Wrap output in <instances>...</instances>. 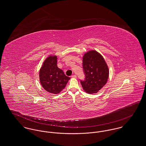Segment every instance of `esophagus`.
<instances>
[{
  "mask_svg": "<svg viewBox=\"0 0 146 146\" xmlns=\"http://www.w3.org/2000/svg\"><path fill=\"white\" fill-rule=\"evenodd\" d=\"M71 77L72 78H76L77 77V76L76 74H73Z\"/></svg>",
  "mask_w": 146,
  "mask_h": 146,
  "instance_id": "34e87169",
  "label": "esophagus"
}]
</instances>
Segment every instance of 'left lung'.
<instances>
[{
    "label": "left lung",
    "instance_id": "obj_1",
    "mask_svg": "<svg viewBox=\"0 0 146 146\" xmlns=\"http://www.w3.org/2000/svg\"><path fill=\"white\" fill-rule=\"evenodd\" d=\"M84 80H80L83 89L89 94L97 93L106 83L109 71L103 56L95 51L88 52L83 58Z\"/></svg>",
    "mask_w": 146,
    "mask_h": 146
}]
</instances>
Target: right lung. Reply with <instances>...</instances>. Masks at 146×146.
I'll list each match as a JSON object with an SVG mask.
<instances>
[{"instance_id":"1","label":"right lung","mask_w":146,"mask_h":146,"mask_svg":"<svg viewBox=\"0 0 146 146\" xmlns=\"http://www.w3.org/2000/svg\"><path fill=\"white\" fill-rule=\"evenodd\" d=\"M70 77L57 65V57L50 56L44 61L40 70V80L43 88L49 93L57 94L66 86Z\"/></svg>"}]
</instances>
